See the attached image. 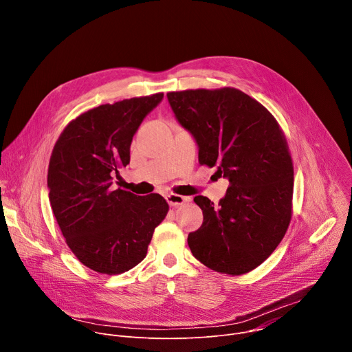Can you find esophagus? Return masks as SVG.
<instances>
[{"mask_svg": "<svg viewBox=\"0 0 352 352\" xmlns=\"http://www.w3.org/2000/svg\"><path fill=\"white\" fill-rule=\"evenodd\" d=\"M166 200H167L170 206H179V205H184L185 202H188L189 197L181 196V195H177V193H167Z\"/></svg>", "mask_w": 352, "mask_h": 352, "instance_id": "obj_1", "label": "esophagus"}]
</instances>
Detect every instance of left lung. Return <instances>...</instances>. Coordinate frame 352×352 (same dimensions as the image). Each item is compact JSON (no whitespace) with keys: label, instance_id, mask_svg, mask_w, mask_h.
<instances>
[{"label":"left lung","instance_id":"obj_1","mask_svg":"<svg viewBox=\"0 0 352 352\" xmlns=\"http://www.w3.org/2000/svg\"><path fill=\"white\" fill-rule=\"evenodd\" d=\"M178 124L195 139L199 163L230 188L219 205L195 196L204 223L188 235L192 255L219 273L245 274L281 242L289 220L294 168L273 116L234 87L167 93Z\"/></svg>","mask_w":352,"mask_h":352}]
</instances>
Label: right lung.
Segmentation results:
<instances>
[{"instance_id":"obj_1","label":"right lung","mask_w":352,"mask_h":352,"mask_svg":"<svg viewBox=\"0 0 352 352\" xmlns=\"http://www.w3.org/2000/svg\"><path fill=\"white\" fill-rule=\"evenodd\" d=\"M164 94L98 106L71 121L50 159L47 186L56 220L89 269L120 274L140 263L168 205L163 196L114 189L129 164L132 138Z\"/></svg>"}]
</instances>
